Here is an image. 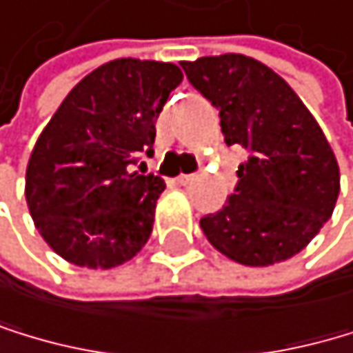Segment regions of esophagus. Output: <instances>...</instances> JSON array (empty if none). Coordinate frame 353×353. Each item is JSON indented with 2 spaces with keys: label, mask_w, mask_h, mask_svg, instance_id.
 <instances>
[{
  "label": "esophagus",
  "mask_w": 353,
  "mask_h": 353,
  "mask_svg": "<svg viewBox=\"0 0 353 353\" xmlns=\"http://www.w3.org/2000/svg\"><path fill=\"white\" fill-rule=\"evenodd\" d=\"M193 180H195L193 173H182V175H178V184H182V186L193 184Z\"/></svg>",
  "instance_id": "1"
}]
</instances>
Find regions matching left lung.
<instances>
[{
    "instance_id": "1",
    "label": "left lung",
    "mask_w": 353,
    "mask_h": 353,
    "mask_svg": "<svg viewBox=\"0 0 353 353\" xmlns=\"http://www.w3.org/2000/svg\"><path fill=\"white\" fill-rule=\"evenodd\" d=\"M182 69L219 110L225 143L250 152L234 193L219 212L201 216V232L248 267L299 254L332 216L341 191L339 162L319 123L276 71L250 56H206Z\"/></svg>"
}]
</instances>
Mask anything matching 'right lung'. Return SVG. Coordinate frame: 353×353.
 Masks as SVG:
<instances>
[{
  "label": "right lung",
  "instance_id": "obj_1",
  "mask_svg": "<svg viewBox=\"0 0 353 353\" xmlns=\"http://www.w3.org/2000/svg\"><path fill=\"white\" fill-rule=\"evenodd\" d=\"M180 82L171 62L110 60L71 88L41 132L26 199L41 236L71 265L112 269L150 239L165 180L130 165L154 156L156 119Z\"/></svg>",
  "mask_w": 353,
  "mask_h": 353
}]
</instances>
